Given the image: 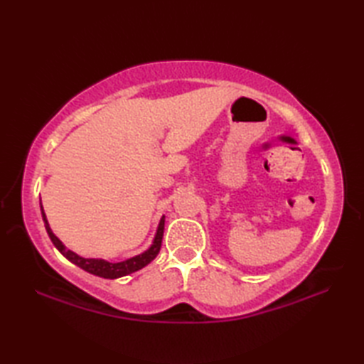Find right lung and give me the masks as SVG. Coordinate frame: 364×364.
<instances>
[{
    "mask_svg": "<svg viewBox=\"0 0 364 364\" xmlns=\"http://www.w3.org/2000/svg\"><path fill=\"white\" fill-rule=\"evenodd\" d=\"M41 211H42V218L45 222V228H46V233H48L51 242L54 244V247L64 255V257L72 261L73 264H76L78 267L84 269L86 272L89 274H94L98 277H103V278H119L123 275H128V274H133L136 270L145 267L149 262H151L154 258L158 257V253L161 250V242H162V235H164V218L161 219L159 222V227L156 231V236H154V241L151 244V247L146 252L137 255L134 258H129L127 261H122V262H109V261H105V259H94V258H81L80 255L73 253L72 250H67L65 245L59 241V239L54 236V233L51 231L50 225H48V220H46V215L43 213V208H42V202H41Z\"/></svg>",
    "mask_w": 364,
    "mask_h": 364,
    "instance_id": "1",
    "label": "right lung"
}]
</instances>
